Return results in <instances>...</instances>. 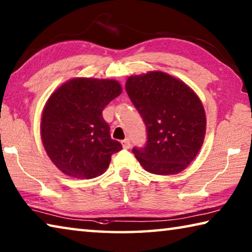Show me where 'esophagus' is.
<instances>
[{"instance_id":"1","label":"esophagus","mask_w":252,"mask_h":252,"mask_svg":"<svg viewBox=\"0 0 252 252\" xmlns=\"http://www.w3.org/2000/svg\"><path fill=\"white\" fill-rule=\"evenodd\" d=\"M121 143H122V147L125 148V149H129L130 148V140L129 139H125V140H122L121 141Z\"/></svg>"}]
</instances>
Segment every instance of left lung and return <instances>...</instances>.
Masks as SVG:
<instances>
[{
  "instance_id": "obj_1",
  "label": "left lung",
  "mask_w": 252,
  "mask_h": 252,
  "mask_svg": "<svg viewBox=\"0 0 252 252\" xmlns=\"http://www.w3.org/2000/svg\"><path fill=\"white\" fill-rule=\"evenodd\" d=\"M126 90L147 126V143L132 152L146 171L169 176L185 170L202 147L206 113L198 95L164 72L132 75Z\"/></svg>"
}]
</instances>
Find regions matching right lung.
<instances>
[{
    "instance_id": "add662e5",
    "label": "right lung",
    "mask_w": 252,
    "mask_h": 252,
    "mask_svg": "<svg viewBox=\"0 0 252 252\" xmlns=\"http://www.w3.org/2000/svg\"><path fill=\"white\" fill-rule=\"evenodd\" d=\"M121 92L116 80L75 78L51 94L42 113L41 138L60 171L93 179L108 169L122 146L111 139L102 111Z\"/></svg>"
}]
</instances>
